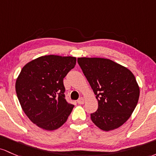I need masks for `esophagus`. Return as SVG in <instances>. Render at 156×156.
Listing matches in <instances>:
<instances>
[{"instance_id": "1", "label": "esophagus", "mask_w": 156, "mask_h": 156, "mask_svg": "<svg viewBox=\"0 0 156 156\" xmlns=\"http://www.w3.org/2000/svg\"><path fill=\"white\" fill-rule=\"evenodd\" d=\"M77 103H78V104H80V105L84 104V103H85V99H84L83 97L80 98V99H79L77 100Z\"/></svg>"}]
</instances>
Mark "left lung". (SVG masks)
<instances>
[{"label": "left lung", "mask_w": 156, "mask_h": 156, "mask_svg": "<svg viewBox=\"0 0 156 156\" xmlns=\"http://www.w3.org/2000/svg\"><path fill=\"white\" fill-rule=\"evenodd\" d=\"M77 62L98 100L91 121L104 131L119 128L128 120L139 101L140 89L133 73L109 59L79 57Z\"/></svg>", "instance_id": "left-lung-1"}]
</instances>
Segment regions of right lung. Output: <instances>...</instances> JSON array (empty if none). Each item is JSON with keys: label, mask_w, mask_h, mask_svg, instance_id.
Listing matches in <instances>:
<instances>
[{"label": "right lung", "mask_w": 156, "mask_h": 156, "mask_svg": "<svg viewBox=\"0 0 156 156\" xmlns=\"http://www.w3.org/2000/svg\"><path fill=\"white\" fill-rule=\"evenodd\" d=\"M76 58L45 55L23 67L15 83L20 104L28 118L45 130H55L68 119L73 105L65 99L63 79Z\"/></svg>", "instance_id": "obj_1"}]
</instances>
